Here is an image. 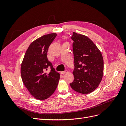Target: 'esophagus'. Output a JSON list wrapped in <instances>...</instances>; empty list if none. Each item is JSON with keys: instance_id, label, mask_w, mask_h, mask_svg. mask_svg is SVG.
Instances as JSON below:
<instances>
[{"instance_id": "esophagus-1", "label": "esophagus", "mask_w": 126, "mask_h": 126, "mask_svg": "<svg viewBox=\"0 0 126 126\" xmlns=\"http://www.w3.org/2000/svg\"><path fill=\"white\" fill-rule=\"evenodd\" d=\"M68 72V70H64V71H62L60 72L61 74H66V73H67Z\"/></svg>"}]
</instances>
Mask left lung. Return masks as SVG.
I'll return each mask as SVG.
<instances>
[{"instance_id": "obj_1", "label": "left lung", "mask_w": 126, "mask_h": 126, "mask_svg": "<svg viewBox=\"0 0 126 126\" xmlns=\"http://www.w3.org/2000/svg\"><path fill=\"white\" fill-rule=\"evenodd\" d=\"M71 38L73 40L75 68L72 72L74 80L70 85L78 93H90L98 87L102 78L104 59L102 54L88 37L74 32Z\"/></svg>"}]
</instances>
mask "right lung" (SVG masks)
<instances>
[{"label": "right lung", "mask_w": 126, "mask_h": 126, "mask_svg": "<svg viewBox=\"0 0 126 126\" xmlns=\"http://www.w3.org/2000/svg\"><path fill=\"white\" fill-rule=\"evenodd\" d=\"M57 34L44 35L29 45L21 66V76L27 89L37 99L45 100L55 92L60 75L47 58L49 46ZM50 67L51 71L46 72Z\"/></svg>", "instance_id": "right-lung-1"}]
</instances>
